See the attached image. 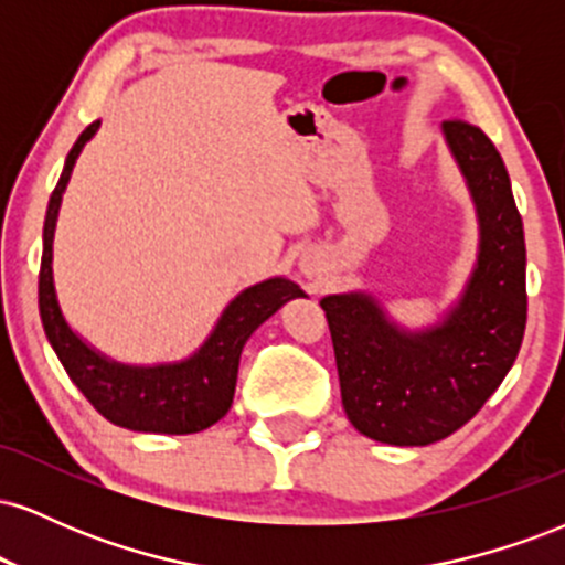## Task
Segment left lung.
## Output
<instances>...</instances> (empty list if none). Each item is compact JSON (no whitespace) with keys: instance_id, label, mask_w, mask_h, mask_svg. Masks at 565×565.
Here are the masks:
<instances>
[{"instance_id":"left-lung-1","label":"left lung","mask_w":565,"mask_h":565,"mask_svg":"<svg viewBox=\"0 0 565 565\" xmlns=\"http://www.w3.org/2000/svg\"><path fill=\"white\" fill-rule=\"evenodd\" d=\"M481 223L462 300L440 327L406 334L366 295L323 297L342 406L366 438L427 446L470 423L515 364L526 332V242L504 161L481 127L444 121Z\"/></svg>"}]
</instances>
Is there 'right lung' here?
Returning <instances> with one entry per match:
<instances>
[{
	"mask_svg": "<svg viewBox=\"0 0 565 565\" xmlns=\"http://www.w3.org/2000/svg\"><path fill=\"white\" fill-rule=\"evenodd\" d=\"M97 127L100 121H93L74 142L47 204L42 268H39V316H42L44 334L71 382L108 423L127 427V430L164 433V436L199 433L215 425L231 408L233 393H236L238 359H242V348L249 334L284 302L291 297H302L305 291L289 278H268V281L242 291L225 308L210 340L183 364L153 369L125 366L103 359L93 348L84 345L79 337L71 332L61 308H57L53 287V236L71 170H74L84 142L93 138Z\"/></svg>",
	"mask_w": 565,
	"mask_h": 565,
	"instance_id": "obj_1",
	"label": "right lung"
}]
</instances>
